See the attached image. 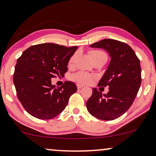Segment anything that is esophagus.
Returning a JSON list of instances; mask_svg holds the SVG:
<instances>
[{
  "label": "esophagus",
  "mask_w": 156,
  "mask_h": 156,
  "mask_svg": "<svg viewBox=\"0 0 156 156\" xmlns=\"http://www.w3.org/2000/svg\"><path fill=\"white\" fill-rule=\"evenodd\" d=\"M77 88L79 89V90H80V89H82V87H84V86L83 85H82V84H77Z\"/></svg>",
  "instance_id": "esophagus-1"
}]
</instances>
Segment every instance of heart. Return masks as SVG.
<instances>
[{
    "label": "heart",
    "mask_w": 156,
    "mask_h": 156,
    "mask_svg": "<svg viewBox=\"0 0 156 156\" xmlns=\"http://www.w3.org/2000/svg\"><path fill=\"white\" fill-rule=\"evenodd\" d=\"M90 55L91 58L93 60L94 58H95L99 56L106 55V54H105V52H103L102 51L92 50V51H90ZM76 56V53H74L73 55L69 58V62H68L69 66H72V64H74V59H75ZM71 79H72L73 81H74V82L80 83V84H90V83H91L93 80H94V76L91 74L87 73V72H82V71H80V72H76L75 74H72V76H71Z\"/></svg>",
    "instance_id": "b5f03b06"
}]
</instances>
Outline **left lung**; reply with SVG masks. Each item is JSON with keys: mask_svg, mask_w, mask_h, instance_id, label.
Here are the masks:
<instances>
[{"mask_svg": "<svg viewBox=\"0 0 156 156\" xmlns=\"http://www.w3.org/2000/svg\"><path fill=\"white\" fill-rule=\"evenodd\" d=\"M90 46L106 50L111 60L98 84L109 87V92L102 94L93 88L87 108L100 120H115L128 110L136 98L141 84L140 60L130 46L117 40L106 38Z\"/></svg>", "mask_w": 156, "mask_h": 156, "instance_id": "obj_1", "label": "left lung"}]
</instances>
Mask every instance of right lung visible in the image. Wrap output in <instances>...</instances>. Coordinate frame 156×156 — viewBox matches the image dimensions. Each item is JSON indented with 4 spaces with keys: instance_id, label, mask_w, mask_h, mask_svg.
Masks as SVG:
<instances>
[{
    "instance_id": "add662e5",
    "label": "right lung",
    "mask_w": 156,
    "mask_h": 156,
    "mask_svg": "<svg viewBox=\"0 0 156 156\" xmlns=\"http://www.w3.org/2000/svg\"><path fill=\"white\" fill-rule=\"evenodd\" d=\"M76 49V46L40 44L30 46L17 59L13 74L16 94L24 109L32 116L48 120L65 109L77 87L69 81L56 87L51 84V78L64 76L69 59Z\"/></svg>"
}]
</instances>
